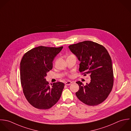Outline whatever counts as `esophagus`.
<instances>
[{
	"label": "esophagus",
	"instance_id": "1",
	"mask_svg": "<svg viewBox=\"0 0 131 131\" xmlns=\"http://www.w3.org/2000/svg\"><path fill=\"white\" fill-rule=\"evenodd\" d=\"M72 84V82H71V81H67V82H65V84L66 85H70V84Z\"/></svg>",
	"mask_w": 131,
	"mask_h": 131
}]
</instances>
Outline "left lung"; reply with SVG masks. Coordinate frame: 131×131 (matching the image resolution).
<instances>
[{
  "label": "left lung",
  "instance_id": "1",
  "mask_svg": "<svg viewBox=\"0 0 131 131\" xmlns=\"http://www.w3.org/2000/svg\"><path fill=\"white\" fill-rule=\"evenodd\" d=\"M81 62L79 71L89 74L91 82L85 86L78 81L79 90L77 97L88 106H96L103 103L112 91L114 75L112 60L109 52L103 45L91 41H85L68 46Z\"/></svg>",
  "mask_w": 131,
  "mask_h": 131
}]
</instances>
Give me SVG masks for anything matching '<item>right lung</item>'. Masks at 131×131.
<instances>
[{"label": "right lung", "instance_id": "add662e5", "mask_svg": "<svg viewBox=\"0 0 131 131\" xmlns=\"http://www.w3.org/2000/svg\"><path fill=\"white\" fill-rule=\"evenodd\" d=\"M63 46L50 47L40 46L26 52L20 62V81L24 95L34 107L41 110L51 108L59 100L64 84H51L46 81L47 72L52 68L56 56Z\"/></svg>", "mask_w": 131, "mask_h": 131}]
</instances>
